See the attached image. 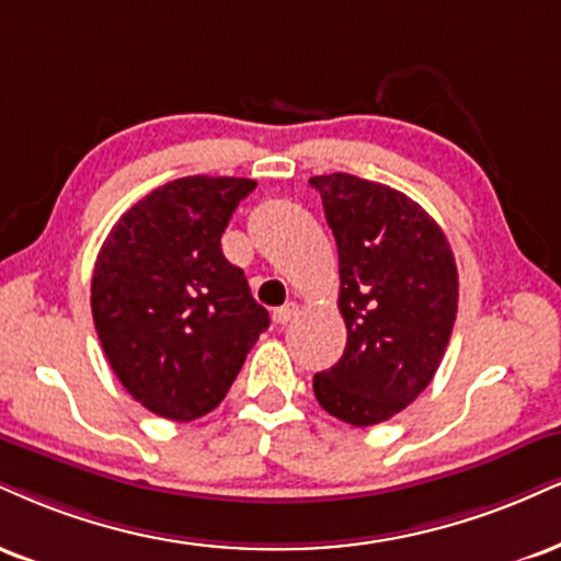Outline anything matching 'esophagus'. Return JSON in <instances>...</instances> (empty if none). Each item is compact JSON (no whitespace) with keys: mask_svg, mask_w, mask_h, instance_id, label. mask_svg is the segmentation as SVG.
Segmentation results:
<instances>
[{"mask_svg":"<svg viewBox=\"0 0 561 561\" xmlns=\"http://www.w3.org/2000/svg\"><path fill=\"white\" fill-rule=\"evenodd\" d=\"M298 316V302H285L282 308L274 310V323L276 327H285V323H289Z\"/></svg>","mask_w":561,"mask_h":561,"instance_id":"obj_1","label":"esophagus"}]
</instances>
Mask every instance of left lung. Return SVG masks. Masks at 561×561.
<instances>
[{
  "mask_svg": "<svg viewBox=\"0 0 561 561\" xmlns=\"http://www.w3.org/2000/svg\"><path fill=\"white\" fill-rule=\"evenodd\" d=\"M340 253L345 355L313 376L316 400L350 426L389 421L428 387L457 316V266L413 198L355 174L310 178Z\"/></svg>",
  "mask_w": 561,
  "mask_h": 561,
  "instance_id": "left-lung-1",
  "label": "left lung"
}]
</instances>
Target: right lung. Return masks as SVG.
Instances as JSON below:
<instances>
[{
  "label": "right lung",
  "instance_id": "1",
  "mask_svg": "<svg viewBox=\"0 0 561 561\" xmlns=\"http://www.w3.org/2000/svg\"><path fill=\"white\" fill-rule=\"evenodd\" d=\"M255 180L180 178L119 216L101 245L91 310L106 360L146 410L195 421L227 397L268 329L242 268L221 253Z\"/></svg>",
  "mask_w": 561,
  "mask_h": 561
}]
</instances>
